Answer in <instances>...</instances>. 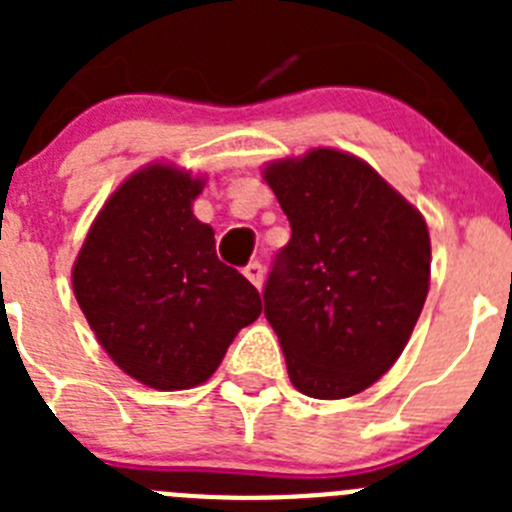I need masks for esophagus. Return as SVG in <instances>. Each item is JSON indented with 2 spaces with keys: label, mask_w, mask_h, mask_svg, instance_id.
I'll return each instance as SVG.
<instances>
[{
  "label": "esophagus",
  "mask_w": 512,
  "mask_h": 512,
  "mask_svg": "<svg viewBox=\"0 0 512 512\" xmlns=\"http://www.w3.org/2000/svg\"><path fill=\"white\" fill-rule=\"evenodd\" d=\"M243 274H246V279L256 289H259L261 282H264V266H261L259 261H251V264H248V266H243Z\"/></svg>",
  "instance_id": "obj_1"
}]
</instances>
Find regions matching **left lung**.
<instances>
[{
    "label": "left lung",
    "mask_w": 512,
    "mask_h": 512,
    "mask_svg": "<svg viewBox=\"0 0 512 512\" xmlns=\"http://www.w3.org/2000/svg\"><path fill=\"white\" fill-rule=\"evenodd\" d=\"M292 228L264 315L292 384L341 400L390 372L423 310L431 238L405 197L356 156L318 148L264 171Z\"/></svg>",
    "instance_id": "8db88e82"
}]
</instances>
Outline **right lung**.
Returning a JSON list of instances; mask_svg holds the SVG:
<instances>
[{
  "label": "right lung",
  "instance_id": "1",
  "mask_svg": "<svg viewBox=\"0 0 512 512\" xmlns=\"http://www.w3.org/2000/svg\"><path fill=\"white\" fill-rule=\"evenodd\" d=\"M200 179L151 164L112 194L74 264V295L122 372L153 390L212 377L235 333L261 315L251 282L192 215Z\"/></svg>",
  "mask_w": 512,
  "mask_h": 512
}]
</instances>
